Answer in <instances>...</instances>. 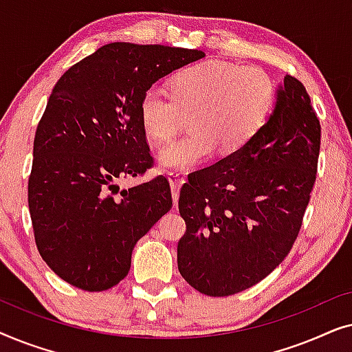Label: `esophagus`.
<instances>
[{
    "mask_svg": "<svg viewBox=\"0 0 352 352\" xmlns=\"http://www.w3.org/2000/svg\"><path fill=\"white\" fill-rule=\"evenodd\" d=\"M168 181H170L171 192H173V201H175V206H176L177 200H179V189H181V186L186 182V175L181 171H171V173H168Z\"/></svg>",
    "mask_w": 352,
    "mask_h": 352,
    "instance_id": "obj_1",
    "label": "esophagus"
}]
</instances>
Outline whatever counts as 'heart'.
<instances>
[{
	"label": "heart",
	"instance_id": "1",
	"mask_svg": "<svg viewBox=\"0 0 352 352\" xmlns=\"http://www.w3.org/2000/svg\"><path fill=\"white\" fill-rule=\"evenodd\" d=\"M173 96L158 86L144 91L139 100V122L152 141L166 142L190 117L189 136L158 153L166 170H192L218 151L234 155L261 131L276 104V85L258 67L226 60H201L177 72L171 81Z\"/></svg>",
	"mask_w": 352,
	"mask_h": 352
}]
</instances>
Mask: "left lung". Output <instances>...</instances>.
<instances>
[{
    "instance_id": "left-lung-1",
    "label": "left lung",
    "mask_w": 352,
    "mask_h": 352,
    "mask_svg": "<svg viewBox=\"0 0 352 352\" xmlns=\"http://www.w3.org/2000/svg\"><path fill=\"white\" fill-rule=\"evenodd\" d=\"M320 123L287 75L271 117L243 151L189 175L179 194L186 234L177 269L208 296L256 285L295 243L316 182Z\"/></svg>"
}]
</instances>
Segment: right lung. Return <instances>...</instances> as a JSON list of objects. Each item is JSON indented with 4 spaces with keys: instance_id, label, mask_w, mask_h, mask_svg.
Listing matches in <instances>:
<instances>
[{
    "instance_id": "add662e5",
    "label": "right lung",
    "mask_w": 352,
    "mask_h": 352,
    "mask_svg": "<svg viewBox=\"0 0 352 352\" xmlns=\"http://www.w3.org/2000/svg\"><path fill=\"white\" fill-rule=\"evenodd\" d=\"M204 51L110 43L72 65L33 141L28 210L36 248L70 285L102 292L128 276L138 240L173 206L165 176L120 189L153 165L139 122L144 91Z\"/></svg>"
}]
</instances>
